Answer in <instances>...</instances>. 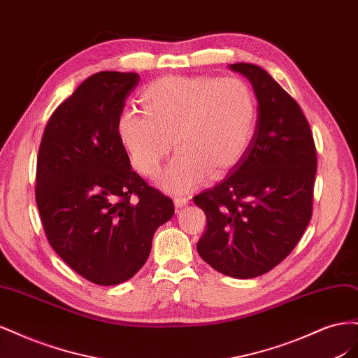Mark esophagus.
I'll list each match as a JSON object with an SVG mask.
<instances>
[{
  "label": "esophagus",
  "mask_w": 358,
  "mask_h": 358,
  "mask_svg": "<svg viewBox=\"0 0 358 358\" xmlns=\"http://www.w3.org/2000/svg\"><path fill=\"white\" fill-rule=\"evenodd\" d=\"M188 200H189V197H187V196H176L175 197V206L178 209H182L183 206H187Z\"/></svg>",
  "instance_id": "obj_1"
}]
</instances>
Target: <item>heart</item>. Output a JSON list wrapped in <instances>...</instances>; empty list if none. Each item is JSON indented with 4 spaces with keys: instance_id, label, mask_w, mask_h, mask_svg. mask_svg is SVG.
<instances>
[{
    "instance_id": "heart-1",
    "label": "heart",
    "mask_w": 358,
    "mask_h": 358,
    "mask_svg": "<svg viewBox=\"0 0 358 358\" xmlns=\"http://www.w3.org/2000/svg\"><path fill=\"white\" fill-rule=\"evenodd\" d=\"M145 113L125 112L117 131L134 167L154 176L175 143L178 155L158 183L183 194L242 159L257 127V100L241 79L212 76L159 79L142 92Z\"/></svg>"
}]
</instances>
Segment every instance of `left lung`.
<instances>
[{"label":"left lung","mask_w":358,"mask_h":358,"mask_svg":"<svg viewBox=\"0 0 358 358\" xmlns=\"http://www.w3.org/2000/svg\"><path fill=\"white\" fill-rule=\"evenodd\" d=\"M229 67L252 85L257 127L251 145L225 179L194 197L208 220L197 251L216 272L249 279L278 266L305 233L317 150L300 106L272 76L254 64Z\"/></svg>","instance_id":"8db88e82"}]
</instances>
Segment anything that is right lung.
I'll return each instance as SVG.
<instances>
[{"label":"right lung","instance_id":"1","mask_svg":"<svg viewBox=\"0 0 358 358\" xmlns=\"http://www.w3.org/2000/svg\"><path fill=\"white\" fill-rule=\"evenodd\" d=\"M137 73L100 71L52 113L37 158L36 201L50 246L76 273L117 285L143 267L175 204L131 170L117 131Z\"/></svg>","mask_w":358,"mask_h":358}]
</instances>
